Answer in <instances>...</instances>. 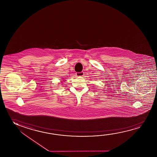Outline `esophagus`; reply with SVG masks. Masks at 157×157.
<instances>
[{
    "label": "esophagus",
    "mask_w": 157,
    "mask_h": 157,
    "mask_svg": "<svg viewBox=\"0 0 157 157\" xmlns=\"http://www.w3.org/2000/svg\"><path fill=\"white\" fill-rule=\"evenodd\" d=\"M76 75H77V76H78V77H82L84 75V73L83 72H77Z\"/></svg>",
    "instance_id": "34e87169"
}]
</instances>
